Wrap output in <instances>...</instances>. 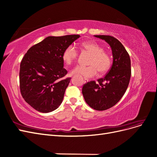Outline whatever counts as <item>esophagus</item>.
I'll use <instances>...</instances> for the list:
<instances>
[{
    "instance_id": "1",
    "label": "esophagus",
    "mask_w": 157,
    "mask_h": 157,
    "mask_svg": "<svg viewBox=\"0 0 157 157\" xmlns=\"http://www.w3.org/2000/svg\"><path fill=\"white\" fill-rule=\"evenodd\" d=\"M84 83H86V82H88V79H87V78H84Z\"/></svg>"
}]
</instances>
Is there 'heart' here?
<instances>
[{"label":"heart","instance_id":"heart-1","mask_svg":"<svg viewBox=\"0 0 157 157\" xmlns=\"http://www.w3.org/2000/svg\"><path fill=\"white\" fill-rule=\"evenodd\" d=\"M84 52L90 54L86 67L77 66L72 71L71 74H78L86 78L96 76L99 71V74L107 73L112 64L111 57L107 52L104 50L103 47L95 42H84L80 44ZM78 53L73 45L66 47L63 52L62 59L66 65H71L77 60Z\"/></svg>","mask_w":157,"mask_h":157}]
</instances>
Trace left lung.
Here are the masks:
<instances>
[{
  "instance_id": "1",
  "label": "left lung",
  "mask_w": 157,
  "mask_h": 157,
  "mask_svg": "<svg viewBox=\"0 0 157 157\" xmlns=\"http://www.w3.org/2000/svg\"><path fill=\"white\" fill-rule=\"evenodd\" d=\"M110 45L113 64L105 77L84 84L82 92L88 105L97 111L113 107L124 96L131 77L130 56L121 42L109 35H95Z\"/></svg>"
}]
</instances>
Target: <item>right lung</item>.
<instances>
[{
	"instance_id": "obj_1",
	"label": "right lung",
	"mask_w": 157,
	"mask_h": 157,
	"mask_svg": "<svg viewBox=\"0 0 157 157\" xmlns=\"http://www.w3.org/2000/svg\"><path fill=\"white\" fill-rule=\"evenodd\" d=\"M79 35L48 36L31 46L23 56L20 69V88L24 100L35 110L49 113L63 101L70 82L64 78L62 54Z\"/></svg>"
}]
</instances>
